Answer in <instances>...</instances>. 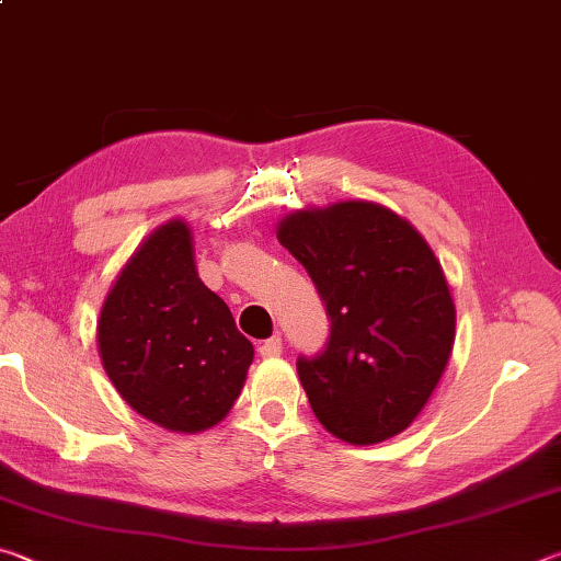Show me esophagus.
I'll list each match as a JSON object with an SVG mask.
<instances>
[{
    "mask_svg": "<svg viewBox=\"0 0 561 561\" xmlns=\"http://www.w3.org/2000/svg\"><path fill=\"white\" fill-rule=\"evenodd\" d=\"M279 354H282V339L279 336H272V339L262 341V344H260V356L274 358V356H279Z\"/></svg>",
    "mask_w": 561,
    "mask_h": 561,
    "instance_id": "esophagus-1",
    "label": "esophagus"
}]
</instances>
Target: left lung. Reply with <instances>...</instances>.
Segmentation results:
<instances>
[{
    "label": "left lung",
    "instance_id": "8db88e82",
    "mask_svg": "<svg viewBox=\"0 0 561 561\" xmlns=\"http://www.w3.org/2000/svg\"><path fill=\"white\" fill-rule=\"evenodd\" d=\"M277 240L314 279L331 317L324 354L299 358L311 411L351 445L411 425L428 403L455 344V304L438 257L386 205L304 207Z\"/></svg>",
    "mask_w": 561,
    "mask_h": 561
}]
</instances>
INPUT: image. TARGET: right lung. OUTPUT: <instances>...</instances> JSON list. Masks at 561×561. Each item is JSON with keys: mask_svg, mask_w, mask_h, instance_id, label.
<instances>
[{"mask_svg": "<svg viewBox=\"0 0 561 561\" xmlns=\"http://www.w3.org/2000/svg\"><path fill=\"white\" fill-rule=\"evenodd\" d=\"M96 344L123 401L173 433H201L230 413L254 358L227 304L195 267L185 220L156 227L103 299Z\"/></svg>", "mask_w": 561, "mask_h": 561, "instance_id": "1", "label": "right lung"}]
</instances>
